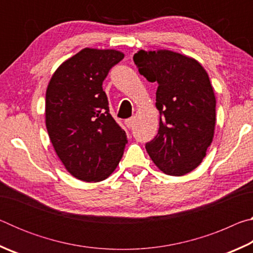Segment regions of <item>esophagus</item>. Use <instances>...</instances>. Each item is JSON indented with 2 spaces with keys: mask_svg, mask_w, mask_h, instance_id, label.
I'll use <instances>...</instances> for the list:
<instances>
[{
  "mask_svg": "<svg viewBox=\"0 0 253 253\" xmlns=\"http://www.w3.org/2000/svg\"><path fill=\"white\" fill-rule=\"evenodd\" d=\"M135 117H131V118H128V119H126L125 121V125L128 127V128H130V127H132V125H134V123H135Z\"/></svg>",
  "mask_w": 253,
  "mask_h": 253,
  "instance_id": "obj_1",
  "label": "esophagus"
}]
</instances>
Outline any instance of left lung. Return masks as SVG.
I'll use <instances>...</instances> for the list:
<instances>
[{"label":"left lung","instance_id":"left-lung-1","mask_svg":"<svg viewBox=\"0 0 253 253\" xmlns=\"http://www.w3.org/2000/svg\"><path fill=\"white\" fill-rule=\"evenodd\" d=\"M139 74L157 83L160 128L146 151L163 173L182 176L202 163L215 128V95L199 61L169 50L134 54Z\"/></svg>","mask_w":253,"mask_h":253}]
</instances>
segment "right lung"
Returning a JSON list of instances; mask_svg holds the SVG:
<instances>
[{
	"label": "right lung",
	"mask_w": 253,
	"mask_h": 253,
	"mask_svg": "<svg viewBox=\"0 0 253 253\" xmlns=\"http://www.w3.org/2000/svg\"><path fill=\"white\" fill-rule=\"evenodd\" d=\"M124 59L114 49L84 48L59 66L45 92V126L60 161L72 176L104 181L116 169L127 144L109 114L102 81Z\"/></svg>",
	"instance_id": "right-lung-1"
}]
</instances>
